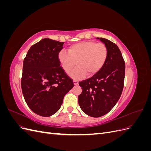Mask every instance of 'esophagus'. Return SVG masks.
Returning a JSON list of instances; mask_svg holds the SVG:
<instances>
[{"mask_svg": "<svg viewBox=\"0 0 151 151\" xmlns=\"http://www.w3.org/2000/svg\"><path fill=\"white\" fill-rule=\"evenodd\" d=\"M73 83H74V85H77L79 84V82L77 81H76V80H74V81H73Z\"/></svg>", "mask_w": 151, "mask_h": 151, "instance_id": "1", "label": "esophagus"}]
</instances>
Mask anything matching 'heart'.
Here are the masks:
<instances>
[{"label": "heart", "instance_id": "obj_1", "mask_svg": "<svg viewBox=\"0 0 151 151\" xmlns=\"http://www.w3.org/2000/svg\"><path fill=\"white\" fill-rule=\"evenodd\" d=\"M108 57V49L103 43L91 41L73 44L68 48V52L62 50L58 54L60 65L67 74L76 65L70 76L79 80L86 76H91L97 73L104 65Z\"/></svg>", "mask_w": 151, "mask_h": 151}]
</instances>
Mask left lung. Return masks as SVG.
I'll use <instances>...</instances> for the list:
<instances>
[{
	"instance_id": "left-lung-1",
	"label": "left lung",
	"mask_w": 151,
	"mask_h": 151,
	"mask_svg": "<svg viewBox=\"0 0 151 151\" xmlns=\"http://www.w3.org/2000/svg\"><path fill=\"white\" fill-rule=\"evenodd\" d=\"M106 45L108 57L103 67L91 78L79 82L82 93L79 104L86 115H106L118 102L123 88L125 63L117 45L107 39L97 38Z\"/></svg>"
}]
</instances>
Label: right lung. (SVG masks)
Segmentation results:
<instances>
[{"mask_svg": "<svg viewBox=\"0 0 151 151\" xmlns=\"http://www.w3.org/2000/svg\"><path fill=\"white\" fill-rule=\"evenodd\" d=\"M63 42L44 38L29 48L23 62L21 88L29 108L38 115H53L60 108L72 80L60 67L58 54Z\"/></svg>", "mask_w": 151, "mask_h": 151, "instance_id": "obj_1", "label": "right lung"}]
</instances>
